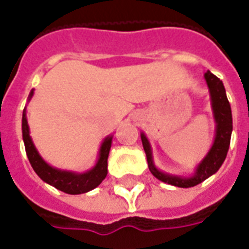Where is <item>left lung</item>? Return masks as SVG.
Here are the masks:
<instances>
[{"mask_svg":"<svg viewBox=\"0 0 249 249\" xmlns=\"http://www.w3.org/2000/svg\"><path fill=\"white\" fill-rule=\"evenodd\" d=\"M204 79L207 85H208L211 107H212L216 129H214V140H213L212 147L209 148V151L201 159L200 163L195 166L193 174L178 176V174L166 173V172L160 170L154 163L152 147L150 141L143 132L141 133V140H142V144H143L144 152H146L150 172L161 182L169 183L172 186H177V187H183V189L199 185L220 169L225 159H226L229 146H230V140H231V107H230V103H229L228 97H226V90H225L224 84L211 71L205 72Z\"/></svg>","mask_w":249,"mask_h":249,"instance_id":"8db88e82","label":"left lung"}]
</instances>
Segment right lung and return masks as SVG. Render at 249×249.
I'll return each mask as SVG.
<instances>
[{
	"mask_svg": "<svg viewBox=\"0 0 249 249\" xmlns=\"http://www.w3.org/2000/svg\"><path fill=\"white\" fill-rule=\"evenodd\" d=\"M33 97V89L28 95V102ZM21 133H23V142L25 146V152L28 156V160L33 170L44 182L54 186L55 189L60 190L66 194L71 195H79L85 194L90 190L95 189L97 186L102 183L107 176V159H108L109 150L112 144V137L107 136L102 142L99 152H98V159L95 165L91 169L79 173V172H72V170H64L55 168L46 163L40 152L37 151L36 146L33 143L32 137L29 136V125L27 121V107L23 109V117H21Z\"/></svg>",
	"mask_w": 249,
	"mask_h": 249,
	"instance_id": "obj_1",
	"label": "right lung"
}]
</instances>
